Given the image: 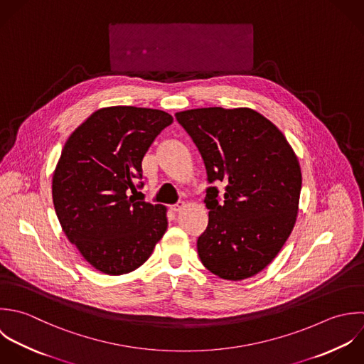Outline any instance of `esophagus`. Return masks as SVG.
Instances as JSON below:
<instances>
[{
	"mask_svg": "<svg viewBox=\"0 0 364 364\" xmlns=\"http://www.w3.org/2000/svg\"><path fill=\"white\" fill-rule=\"evenodd\" d=\"M183 207H184V201H177L176 204L171 205V210H173V211H180Z\"/></svg>",
	"mask_w": 364,
	"mask_h": 364,
	"instance_id": "obj_1",
	"label": "esophagus"
}]
</instances>
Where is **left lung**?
Instances as JSON below:
<instances>
[{
	"label": "left lung",
	"mask_w": 364,
	"mask_h": 364,
	"mask_svg": "<svg viewBox=\"0 0 364 364\" xmlns=\"http://www.w3.org/2000/svg\"><path fill=\"white\" fill-rule=\"evenodd\" d=\"M207 171L208 225L197 240L203 265L241 281L281 251L296 221L302 174L282 132L258 112L203 107L176 113ZM226 184L225 196L213 182Z\"/></svg>",
	"instance_id": "1"
}]
</instances>
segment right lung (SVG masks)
Masks as SVG:
<instances>
[{
    "mask_svg": "<svg viewBox=\"0 0 364 364\" xmlns=\"http://www.w3.org/2000/svg\"><path fill=\"white\" fill-rule=\"evenodd\" d=\"M171 123L157 109L105 107L63 146L52 178L55 213L68 240L103 274L139 268L167 230L166 207L130 193L144 186L143 157Z\"/></svg>",
    "mask_w": 364,
    "mask_h": 364,
    "instance_id": "1",
    "label": "right lung"
}]
</instances>
